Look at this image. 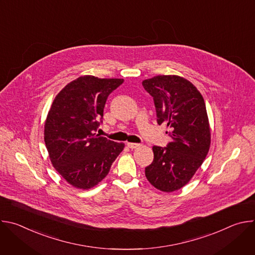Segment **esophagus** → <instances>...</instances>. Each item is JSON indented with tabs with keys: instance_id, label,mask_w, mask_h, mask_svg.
I'll return each mask as SVG.
<instances>
[{
	"instance_id": "obj_1",
	"label": "esophagus",
	"mask_w": 255,
	"mask_h": 255,
	"mask_svg": "<svg viewBox=\"0 0 255 255\" xmlns=\"http://www.w3.org/2000/svg\"><path fill=\"white\" fill-rule=\"evenodd\" d=\"M127 146H128L129 148H131V149H134V148L139 147V146H140V144H138V143H131V142H128V143H127Z\"/></svg>"
}]
</instances>
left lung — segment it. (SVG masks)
Returning a JSON list of instances; mask_svg holds the SVG:
<instances>
[{
    "instance_id": "left-lung-1",
    "label": "left lung",
    "mask_w": 255,
    "mask_h": 255,
    "mask_svg": "<svg viewBox=\"0 0 255 255\" xmlns=\"http://www.w3.org/2000/svg\"><path fill=\"white\" fill-rule=\"evenodd\" d=\"M142 86L153 98L158 125L168 127L171 139L166 147H152L154 158L145 175L159 191H177L189 183L210 148L205 101L191 82L178 76L153 77Z\"/></svg>"
}]
</instances>
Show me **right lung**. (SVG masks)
<instances>
[{
  "instance_id": "add662e5",
  "label": "right lung",
  "mask_w": 255,
  "mask_h": 255,
  "mask_svg": "<svg viewBox=\"0 0 255 255\" xmlns=\"http://www.w3.org/2000/svg\"><path fill=\"white\" fill-rule=\"evenodd\" d=\"M124 81L84 76L55 97L44 125V141L54 168L72 187L88 190L105 178L124 148L96 133L106 101Z\"/></svg>"
}]
</instances>
